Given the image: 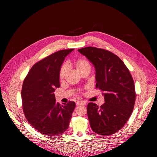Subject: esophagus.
Wrapping results in <instances>:
<instances>
[{
    "mask_svg": "<svg viewBox=\"0 0 157 157\" xmlns=\"http://www.w3.org/2000/svg\"><path fill=\"white\" fill-rule=\"evenodd\" d=\"M85 104H86V103H85V102H83V101H78V102H77V105L78 106L84 105Z\"/></svg>",
    "mask_w": 157,
    "mask_h": 157,
    "instance_id": "esophagus-1",
    "label": "esophagus"
}]
</instances>
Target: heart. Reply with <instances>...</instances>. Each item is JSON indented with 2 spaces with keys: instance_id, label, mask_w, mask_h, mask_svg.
Here are the masks:
<instances>
[{
  "instance_id": "b5f03b06",
  "label": "heart",
  "mask_w": 157,
  "mask_h": 157,
  "mask_svg": "<svg viewBox=\"0 0 157 157\" xmlns=\"http://www.w3.org/2000/svg\"><path fill=\"white\" fill-rule=\"evenodd\" d=\"M70 64L74 68H75L80 74L83 72L90 70V65L88 60L83 58H78L72 61ZM67 68L65 66L60 68L59 71V80L60 82H63L67 75Z\"/></svg>"
}]
</instances>
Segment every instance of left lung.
<instances>
[{
    "mask_svg": "<svg viewBox=\"0 0 157 157\" xmlns=\"http://www.w3.org/2000/svg\"><path fill=\"white\" fill-rule=\"evenodd\" d=\"M94 64L95 87L103 92L105 103L87 105L92 130L102 136H110L121 129L129 119L135 106V87L129 70L113 53L95 47L78 50Z\"/></svg>",
    "mask_w": 157,
    "mask_h": 157,
    "instance_id": "8db88e82",
    "label": "left lung"
}]
</instances>
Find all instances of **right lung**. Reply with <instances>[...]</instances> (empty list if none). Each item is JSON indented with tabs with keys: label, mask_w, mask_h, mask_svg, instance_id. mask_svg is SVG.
<instances>
[{
	"label": "right lung",
	"mask_w": 157,
	"mask_h": 157,
	"mask_svg": "<svg viewBox=\"0 0 157 157\" xmlns=\"http://www.w3.org/2000/svg\"><path fill=\"white\" fill-rule=\"evenodd\" d=\"M74 49L58 51L36 63L24 80L22 107L28 123L40 133L56 136L68 128L75 103L56 102L59 71L65 56Z\"/></svg>",
	"instance_id": "obj_1"
}]
</instances>
